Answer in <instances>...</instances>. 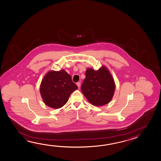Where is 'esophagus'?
Instances as JSON below:
<instances>
[{
  "label": "esophagus",
  "mask_w": 161,
  "mask_h": 161,
  "mask_svg": "<svg viewBox=\"0 0 161 161\" xmlns=\"http://www.w3.org/2000/svg\"><path fill=\"white\" fill-rule=\"evenodd\" d=\"M76 85H77V86H78V87L79 88H80V85H81V84H80V82H77Z\"/></svg>",
  "instance_id": "1"
}]
</instances>
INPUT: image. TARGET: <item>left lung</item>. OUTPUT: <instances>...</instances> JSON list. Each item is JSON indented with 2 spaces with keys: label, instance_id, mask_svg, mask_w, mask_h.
<instances>
[{
  "label": "left lung",
  "instance_id": "obj_1",
  "mask_svg": "<svg viewBox=\"0 0 161 161\" xmlns=\"http://www.w3.org/2000/svg\"><path fill=\"white\" fill-rule=\"evenodd\" d=\"M82 84L81 91L91 104L101 106L109 103L115 89L114 80L106 67L98 71L87 68Z\"/></svg>",
  "mask_w": 161,
  "mask_h": 161
}]
</instances>
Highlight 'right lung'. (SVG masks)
<instances>
[{
    "label": "right lung",
    "mask_w": 161,
    "mask_h": 161,
    "mask_svg": "<svg viewBox=\"0 0 161 161\" xmlns=\"http://www.w3.org/2000/svg\"><path fill=\"white\" fill-rule=\"evenodd\" d=\"M78 89L72 77L64 69L46 74L40 86V93L47 106L59 108L68 101L71 93Z\"/></svg>",
    "instance_id": "1"
}]
</instances>
